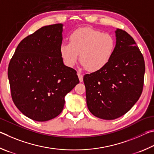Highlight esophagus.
Listing matches in <instances>:
<instances>
[{
    "label": "esophagus",
    "instance_id": "esophagus-1",
    "mask_svg": "<svg viewBox=\"0 0 154 154\" xmlns=\"http://www.w3.org/2000/svg\"><path fill=\"white\" fill-rule=\"evenodd\" d=\"M78 76H79V79L80 82L83 81V75L80 72H78Z\"/></svg>",
    "mask_w": 154,
    "mask_h": 154
}]
</instances>
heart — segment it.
<instances>
[{
    "label": "heart",
    "instance_id": "obj_1",
    "mask_svg": "<svg viewBox=\"0 0 154 154\" xmlns=\"http://www.w3.org/2000/svg\"><path fill=\"white\" fill-rule=\"evenodd\" d=\"M115 49V40L111 35L91 28H82L73 32L69 42L60 47L61 56L69 67L79 60L86 70L96 72L104 68L111 60Z\"/></svg>",
    "mask_w": 154,
    "mask_h": 154
}]
</instances>
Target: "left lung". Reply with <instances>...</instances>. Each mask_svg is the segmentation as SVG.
<instances>
[{"label":"left lung","mask_w":154,"mask_h":154,"mask_svg":"<svg viewBox=\"0 0 154 154\" xmlns=\"http://www.w3.org/2000/svg\"><path fill=\"white\" fill-rule=\"evenodd\" d=\"M116 36L109 63L83 78L88 108L104 120L116 119L127 113L139 100L144 84V58L133 38L120 29H116Z\"/></svg>","instance_id":"left-lung-1"}]
</instances>
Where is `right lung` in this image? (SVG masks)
<instances>
[{"label": "right lung", "instance_id": "1", "mask_svg": "<svg viewBox=\"0 0 154 154\" xmlns=\"http://www.w3.org/2000/svg\"><path fill=\"white\" fill-rule=\"evenodd\" d=\"M63 24L42 27L18 45L8 67L13 103L32 120L45 122L61 114L65 96L79 83L76 71L60 53Z\"/></svg>", "mask_w": 154, "mask_h": 154}]
</instances>
